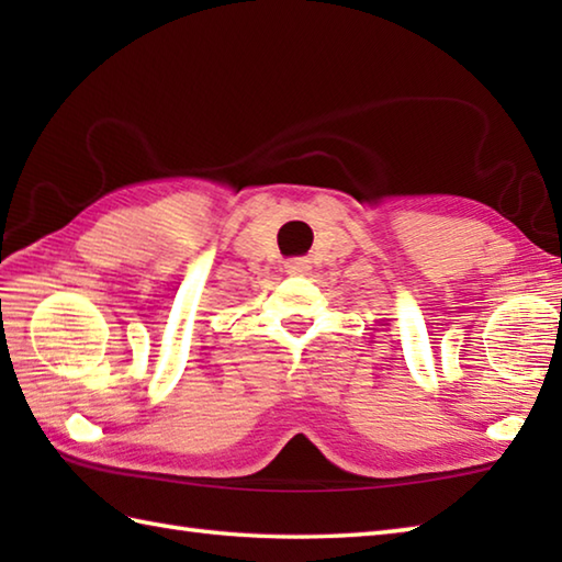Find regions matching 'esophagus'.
Returning <instances> with one entry per match:
<instances>
[{
    "mask_svg": "<svg viewBox=\"0 0 562 562\" xmlns=\"http://www.w3.org/2000/svg\"><path fill=\"white\" fill-rule=\"evenodd\" d=\"M284 268H288L290 274H306L308 270H312V266H308L306 258H290L288 266H284Z\"/></svg>",
    "mask_w": 562,
    "mask_h": 562,
    "instance_id": "obj_1",
    "label": "esophagus"
}]
</instances>
